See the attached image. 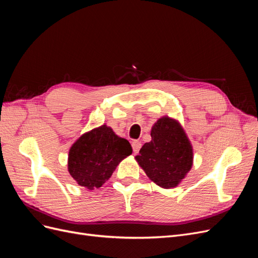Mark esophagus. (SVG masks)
Wrapping results in <instances>:
<instances>
[{
	"instance_id": "1",
	"label": "esophagus",
	"mask_w": 258,
	"mask_h": 258,
	"mask_svg": "<svg viewBox=\"0 0 258 258\" xmlns=\"http://www.w3.org/2000/svg\"><path fill=\"white\" fill-rule=\"evenodd\" d=\"M131 145H132V150H134V153L138 154L139 151H140V148H141V146H142V143L140 141H134Z\"/></svg>"
}]
</instances>
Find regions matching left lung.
Here are the masks:
<instances>
[{
  "instance_id": "8db88e82",
  "label": "left lung",
  "mask_w": 258,
  "mask_h": 258,
  "mask_svg": "<svg viewBox=\"0 0 258 258\" xmlns=\"http://www.w3.org/2000/svg\"><path fill=\"white\" fill-rule=\"evenodd\" d=\"M136 159L154 183L173 188L192 166V147L184 129L168 116L157 120Z\"/></svg>"
}]
</instances>
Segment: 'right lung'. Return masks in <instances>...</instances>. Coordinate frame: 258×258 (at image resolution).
<instances>
[{
    "label": "right lung",
    "instance_id": "right-lung-1",
    "mask_svg": "<svg viewBox=\"0 0 258 258\" xmlns=\"http://www.w3.org/2000/svg\"><path fill=\"white\" fill-rule=\"evenodd\" d=\"M131 153L132 147L127 140L116 136L112 128L103 124L83 135L70 148V175L86 188H99Z\"/></svg>",
    "mask_w": 258,
    "mask_h": 258
}]
</instances>
